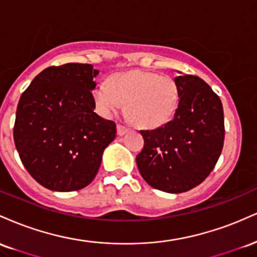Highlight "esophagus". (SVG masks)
Returning a JSON list of instances; mask_svg holds the SVG:
<instances>
[{
	"mask_svg": "<svg viewBox=\"0 0 257 257\" xmlns=\"http://www.w3.org/2000/svg\"><path fill=\"white\" fill-rule=\"evenodd\" d=\"M129 129L126 128L125 125H122V124H117V134L119 135V137H122V135H124L126 132H128Z\"/></svg>",
	"mask_w": 257,
	"mask_h": 257,
	"instance_id": "obj_1",
	"label": "esophagus"
}]
</instances>
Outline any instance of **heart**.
Segmentation results:
<instances>
[{
  "label": "heart",
  "instance_id": "heart-1",
  "mask_svg": "<svg viewBox=\"0 0 257 257\" xmlns=\"http://www.w3.org/2000/svg\"><path fill=\"white\" fill-rule=\"evenodd\" d=\"M93 94L102 114L112 116L126 102L129 118L146 129L166 124L179 105V88L175 79L141 70L117 73L110 83H98Z\"/></svg>",
  "mask_w": 257,
  "mask_h": 257
}]
</instances>
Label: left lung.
I'll return each mask as SVG.
<instances>
[{
    "instance_id": "obj_1",
    "label": "left lung",
    "mask_w": 257,
    "mask_h": 257,
    "mask_svg": "<svg viewBox=\"0 0 257 257\" xmlns=\"http://www.w3.org/2000/svg\"><path fill=\"white\" fill-rule=\"evenodd\" d=\"M179 105L174 118L153 131H140L144 149L137 164L153 188L169 193L192 190L208 178L225 139L223 108L210 85L192 75L175 77Z\"/></svg>"
}]
</instances>
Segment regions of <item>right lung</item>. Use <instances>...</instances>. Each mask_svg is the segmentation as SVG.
Wrapping results in <instances>:
<instances>
[{"label": "right lung", "instance_id": "add662e5", "mask_svg": "<svg viewBox=\"0 0 257 257\" xmlns=\"http://www.w3.org/2000/svg\"><path fill=\"white\" fill-rule=\"evenodd\" d=\"M98 73L90 64L49 66L20 96L13 129L17 151L48 190L70 192L89 185L116 138V123L94 112Z\"/></svg>", "mask_w": 257, "mask_h": 257}]
</instances>
